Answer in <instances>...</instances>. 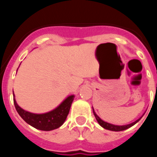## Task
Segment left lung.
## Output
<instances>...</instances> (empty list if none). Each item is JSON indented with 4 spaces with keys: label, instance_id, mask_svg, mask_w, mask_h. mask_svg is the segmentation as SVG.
I'll return each mask as SVG.
<instances>
[{
    "label": "left lung",
    "instance_id": "left-lung-1",
    "mask_svg": "<svg viewBox=\"0 0 157 157\" xmlns=\"http://www.w3.org/2000/svg\"><path fill=\"white\" fill-rule=\"evenodd\" d=\"M93 114H94L95 117H96V120H97L98 123H99V124H100L102 128H105V129L109 130V131H124V130L128 129V128H131V126L134 125V124H135L137 122H138V121L140 120V118L143 117V115H142V116L140 117V118H138L137 121H134V122L131 123V124H125V125H115V124H109V123H108V122H105V121H102V120L101 119V118H99L97 115H96V112H94V109H93Z\"/></svg>",
    "mask_w": 157,
    "mask_h": 157
}]
</instances>
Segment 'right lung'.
Returning a JSON list of instances; mask_svg holds the SVG:
<instances>
[{
    "label": "right lung",
    "mask_w": 157,
    "mask_h": 157,
    "mask_svg": "<svg viewBox=\"0 0 157 157\" xmlns=\"http://www.w3.org/2000/svg\"><path fill=\"white\" fill-rule=\"evenodd\" d=\"M13 94V102L17 112L26 123L41 131H52L61 127L67 118L74 95L69 96L56 109L44 114H34L25 111L17 105Z\"/></svg>",
    "instance_id": "obj_1"
}]
</instances>
